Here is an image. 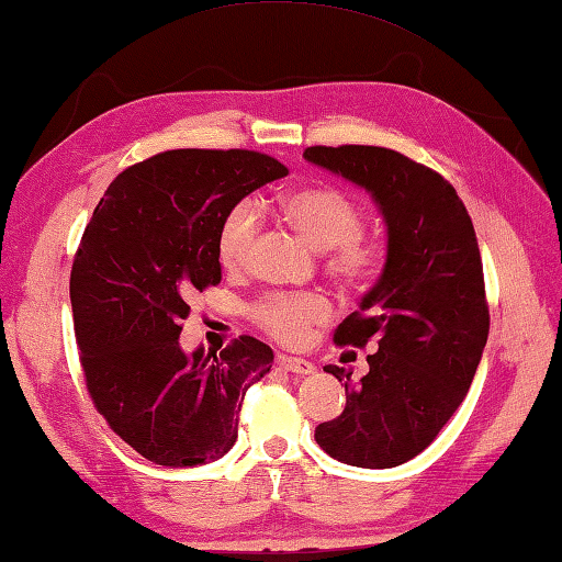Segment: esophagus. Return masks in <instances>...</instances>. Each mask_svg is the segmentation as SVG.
I'll return each mask as SVG.
<instances>
[{"mask_svg": "<svg viewBox=\"0 0 562 562\" xmlns=\"http://www.w3.org/2000/svg\"><path fill=\"white\" fill-rule=\"evenodd\" d=\"M277 366L283 368V370H289V372H295V375H313V372H315V366L310 363V360L285 356V353L277 356Z\"/></svg>", "mask_w": 562, "mask_h": 562, "instance_id": "esophagus-1", "label": "esophagus"}]
</instances>
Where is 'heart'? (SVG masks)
<instances>
[{
	"label": "heart",
	"mask_w": 562,
	"mask_h": 562,
	"mask_svg": "<svg viewBox=\"0 0 562 562\" xmlns=\"http://www.w3.org/2000/svg\"><path fill=\"white\" fill-rule=\"evenodd\" d=\"M279 211L285 223L303 235L319 252H327L329 277L346 291H368L382 277L386 243L380 235L363 233V209L353 196L336 187H301L281 196ZM259 218L252 202H238L221 218L216 233V257L223 269L238 271L247 265L257 238ZM331 305L319 293L261 295L249 307L259 329L283 344H297L307 329L327 322Z\"/></svg>",
	"instance_id": "heart-1"
}]
</instances>
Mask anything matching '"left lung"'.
Here are the masks:
<instances>
[{"mask_svg": "<svg viewBox=\"0 0 562 562\" xmlns=\"http://www.w3.org/2000/svg\"><path fill=\"white\" fill-rule=\"evenodd\" d=\"M310 164L363 187L386 223V265L334 341L363 348L368 375L344 382L341 416L319 423L315 440L351 467L392 469L438 438L471 386L488 341L476 231L454 187L404 154L382 146H310Z\"/></svg>", "mask_w": 562, "mask_h": 562, "instance_id": "left-lung-1", "label": "left lung"}]
</instances>
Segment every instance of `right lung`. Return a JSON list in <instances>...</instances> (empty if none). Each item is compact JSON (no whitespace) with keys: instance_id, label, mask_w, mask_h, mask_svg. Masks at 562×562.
I'll use <instances>...</instances> for the list:
<instances>
[{"instance_id":"right-lung-1","label":"right lung","mask_w":562,"mask_h":562,"mask_svg":"<svg viewBox=\"0 0 562 562\" xmlns=\"http://www.w3.org/2000/svg\"><path fill=\"white\" fill-rule=\"evenodd\" d=\"M289 176L257 151L176 148L110 182L83 231L69 295L81 368L112 432L160 467H196L238 440L247 386L273 351L240 336L221 353L180 348L192 293L221 283V218Z\"/></svg>"}]
</instances>
